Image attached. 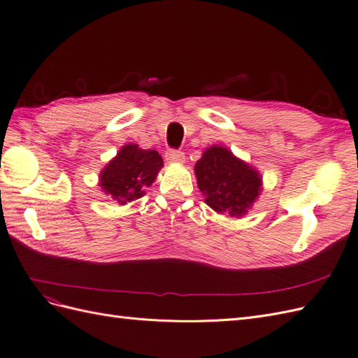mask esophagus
I'll return each mask as SVG.
<instances>
[{"label": "esophagus", "mask_w": 358, "mask_h": 358, "mask_svg": "<svg viewBox=\"0 0 358 358\" xmlns=\"http://www.w3.org/2000/svg\"><path fill=\"white\" fill-rule=\"evenodd\" d=\"M166 159L169 162H176V164H180V162L185 161V154L180 152V150L171 149V150H169V152L166 154Z\"/></svg>", "instance_id": "1"}]
</instances>
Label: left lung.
<instances>
[{
	"mask_svg": "<svg viewBox=\"0 0 358 358\" xmlns=\"http://www.w3.org/2000/svg\"><path fill=\"white\" fill-rule=\"evenodd\" d=\"M194 171L206 204L231 218L248 213L263 185L262 176L254 167L218 145L204 150Z\"/></svg>",
	"mask_w": 358,
	"mask_h": 358,
	"instance_id": "obj_1",
	"label": "left lung"
}]
</instances>
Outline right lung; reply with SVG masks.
Returning a JSON list of instances; mask_svg holds the SVG:
<instances>
[{
  "mask_svg": "<svg viewBox=\"0 0 358 358\" xmlns=\"http://www.w3.org/2000/svg\"><path fill=\"white\" fill-rule=\"evenodd\" d=\"M164 166L154 149H140L129 143L119 149L100 173V187L117 204H127L145 196V189L157 179Z\"/></svg>",
  "mask_w": 358,
  "mask_h": 358,
  "instance_id": "right-lung-1",
  "label": "right lung"
}]
</instances>
